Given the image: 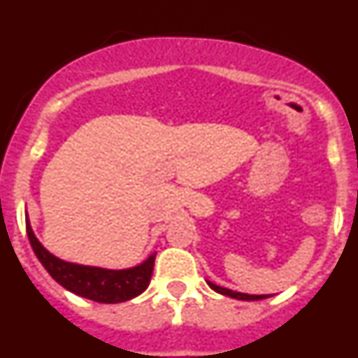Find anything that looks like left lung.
<instances>
[{"label":"left lung","instance_id":"left-lung-1","mask_svg":"<svg viewBox=\"0 0 358 358\" xmlns=\"http://www.w3.org/2000/svg\"><path fill=\"white\" fill-rule=\"evenodd\" d=\"M208 285L215 290V292L222 294V296H229V297H235V299H242V301H258V299H265L268 296H249V294H242V292H233L229 289H224V287H218L211 281H208Z\"/></svg>","mask_w":358,"mask_h":358}]
</instances>
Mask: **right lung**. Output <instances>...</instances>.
<instances>
[{"label":"right lung","mask_w":358,"mask_h":358,"mask_svg":"<svg viewBox=\"0 0 358 358\" xmlns=\"http://www.w3.org/2000/svg\"><path fill=\"white\" fill-rule=\"evenodd\" d=\"M27 235L31 249L43 267L48 271L50 276L69 292L85 297V299H93L96 303H123L140 296L150 283L156 255H150L143 264L132 268L109 271V268L87 267V265L59 260L57 256L41 245L28 220Z\"/></svg>","instance_id":"right-lung-1"}]
</instances>
